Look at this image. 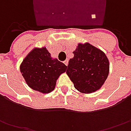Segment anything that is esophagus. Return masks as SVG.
I'll return each instance as SVG.
<instances>
[{"label":"esophagus","instance_id":"esophagus-1","mask_svg":"<svg viewBox=\"0 0 131 131\" xmlns=\"http://www.w3.org/2000/svg\"><path fill=\"white\" fill-rule=\"evenodd\" d=\"M64 63H65V65H66V66H68V60H66L64 61Z\"/></svg>","mask_w":131,"mask_h":131}]
</instances>
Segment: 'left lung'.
<instances>
[{
    "instance_id": "8db88e82",
    "label": "left lung",
    "mask_w": 131,
    "mask_h": 131,
    "mask_svg": "<svg viewBox=\"0 0 131 131\" xmlns=\"http://www.w3.org/2000/svg\"><path fill=\"white\" fill-rule=\"evenodd\" d=\"M70 59L66 73L79 92L85 94L101 89L108 77L109 61L106 54L88 42L79 43Z\"/></svg>"
}]
</instances>
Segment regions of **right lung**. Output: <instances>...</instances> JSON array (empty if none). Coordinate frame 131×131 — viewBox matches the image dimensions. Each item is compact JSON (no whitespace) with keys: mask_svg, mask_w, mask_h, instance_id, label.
Listing matches in <instances>:
<instances>
[{"mask_svg":"<svg viewBox=\"0 0 131 131\" xmlns=\"http://www.w3.org/2000/svg\"><path fill=\"white\" fill-rule=\"evenodd\" d=\"M20 72L28 87L46 94L54 90L59 77L67 66L51 57L47 47H35L23 59Z\"/></svg>","mask_w":131,"mask_h":131,"instance_id":"add662e5","label":"right lung"}]
</instances>
